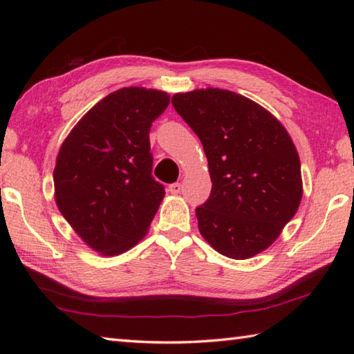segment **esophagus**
<instances>
[{
  "instance_id": "1",
  "label": "esophagus",
  "mask_w": 354,
  "mask_h": 354,
  "mask_svg": "<svg viewBox=\"0 0 354 354\" xmlns=\"http://www.w3.org/2000/svg\"><path fill=\"white\" fill-rule=\"evenodd\" d=\"M169 192H170L171 194H179V193H181V184H179V183L170 184V185H169Z\"/></svg>"
}]
</instances>
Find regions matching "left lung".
Instances as JSON below:
<instances>
[{
	"mask_svg": "<svg viewBox=\"0 0 354 354\" xmlns=\"http://www.w3.org/2000/svg\"><path fill=\"white\" fill-rule=\"evenodd\" d=\"M208 160L212 194L196 208L199 232L225 257L268 250L303 198L301 162L289 132L259 103L219 88L171 97Z\"/></svg>",
	"mask_w": 354,
	"mask_h": 354,
	"instance_id": "obj_1",
	"label": "left lung"
}]
</instances>
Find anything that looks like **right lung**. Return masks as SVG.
Here are the masks:
<instances>
[{
    "label": "right lung",
    "mask_w": 354,
    "mask_h": 354,
    "mask_svg": "<svg viewBox=\"0 0 354 354\" xmlns=\"http://www.w3.org/2000/svg\"><path fill=\"white\" fill-rule=\"evenodd\" d=\"M169 103L160 89H117L79 120L59 149L56 205L95 252L123 254L147 234L165 194L152 176L149 132Z\"/></svg>",
    "instance_id": "right-lung-1"
}]
</instances>
